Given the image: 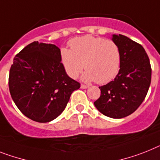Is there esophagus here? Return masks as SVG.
Wrapping results in <instances>:
<instances>
[{
  "instance_id": "esophagus-1",
  "label": "esophagus",
  "mask_w": 160,
  "mask_h": 160,
  "mask_svg": "<svg viewBox=\"0 0 160 160\" xmlns=\"http://www.w3.org/2000/svg\"><path fill=\"white\" fill-rule=\"evenodd\" d=\"M80 88H83V89H85V88H88V85H85V84H81V85H80Z\"/></svg>"
}]
</instances>
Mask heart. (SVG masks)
<instances>
[{
  "label": "heart",
  "mask_w": 160,
  "mask_h": 160,
  "mask_svg": "<svg viewBox=\"0 0 160 160\" xmlns=\"http://www.w3.org/2000/svg\"><path fill=\"white\" fill-rule=\"evenodd\" d=\"M71 49L62 48L61 62L66 72L71 78H76L84 68V81L107 84L119 72L120 51L118 45L111 40H105L86 35L76 37L69 41Z\"/></svg>",
  "instance_id": "heart-1"
}]
</instances>
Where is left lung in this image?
I'll return each instance as SVG.
<instances>
[{"mask_svg":"<svg viewBox=\"0 0 160 160\" xmlns=\"http://www.w3.org/2000/svg\"><path fill=\"white\" fill-rule=\"evenodd\" d=\"M111 40L120 51V67L114 80L99 87L101 96L94 106L107 117L121 119L133 113L146 98L151 81L150 59L144 48L123 35Z\"/></svg>","mask_w":160,"mask_h":160,"instance_id":"1","label":"left lung"}]
</instances>
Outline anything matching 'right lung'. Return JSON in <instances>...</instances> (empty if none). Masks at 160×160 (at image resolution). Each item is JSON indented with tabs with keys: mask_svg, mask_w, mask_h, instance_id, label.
<instances>
[{
	"mask_svg": "<svg viewBox=\"0 0 160 160\" xmlns=\"http://www.w3.org/2000/svg\"><path fill=\"white\" fill-rule=\"evenodd\" d=\"M80 84L70 78L57 45L34 41L14 58L9 76L12 99L29 119L47 123L60 115Z\"/></svg>",
	"mask_w": 160,
	"mask_h": 160,
	"instance_id": "right-lung-1",
	"label": "right lung"
}]
</instances>
